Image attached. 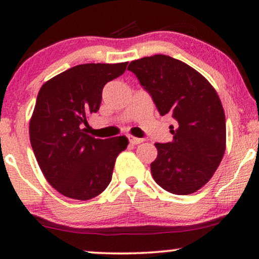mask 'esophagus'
I'll use <instances>...</instances> for the list:
<instances>
[{
  "label": "esophagus",
  "instance_id": "obj_1",
  "mask_svg": "<svg viewBox=\"0 0 259 259\" xmlns=\"http://www.w3.org/2000/svg\"><path fill=\"white\" fill-rule=\"evenodd\" d=\"M127 138H128V141L131 145H138V144L143 143V139H139V138H136L133 136H127Z\"/></svg>",
  "mask_w": 259,
  "mask_h": 259
}]
</instances>
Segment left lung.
Wrapping results in <instances>:
<instances>
[{
    "mask_svg": "<svg viewBox=\"0 0 259 259\" xmlns=\"http://www.w3.org/2000/svg\"><path fill=\"white\" fill-rule=\"evenodd\" d=\"M141 87L160 115H172V143L154 144L153 179L173 194H190L203 187L221 164L226 126L221 99L211 83L180 60L153 55L130 63Z\"/></svg>",
    "mask_w": 259,
    "mask_h": 259,
    "instance_id": "obj_1",
    "label": "left lung"
}]
</instances>
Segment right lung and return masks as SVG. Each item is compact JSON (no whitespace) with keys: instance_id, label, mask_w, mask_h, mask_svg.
Segmentation results:
<instances>
[{"instance_id":"add662e5","label":"right lung","mask_w":259,"mask_h":259,"mask_svg":"<svg viewBox=\"0 0 259 259\" xmlns=\"http://www.w3.org/2000/svg\"><path fill=\"white\" fill-rule=\"evenodd\" d=\"M127 63H84L47 81L29 123L30 144L48 183L77 200L97 197L112 180L126 137L95 139L84 126L100 108L102 90L125 73Z\"/></svg>"}]
</instances>
